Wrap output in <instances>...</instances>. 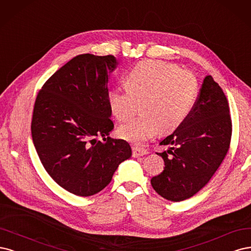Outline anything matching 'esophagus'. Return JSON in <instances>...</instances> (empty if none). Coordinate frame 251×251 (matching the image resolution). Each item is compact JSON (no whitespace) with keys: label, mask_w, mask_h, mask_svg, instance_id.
Here are the masks:
<instances>
[{"label":"esophagus","mask_w":251,"mask_h":251,"mask_svg":"<svg viewBox=\"0 0 251 251\" xmlns=\"http://www.w3.org/2000/svg\"><path fill=\"white\" fill-rule=\"evenodd\" d=\"M148 151L147 149H145L143 147H132V156L133 157H139V156H143L145 154H147Z\"/></svg>","instance_id":"esophagus-1"}]
</instances>
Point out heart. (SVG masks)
Wrapping results in <instances>:
<instances>
[{
    "mask_svg": "<svg viewBox=\"0 0 251 251\" xmlns=\"http://www.w3.org/2000/svg\"><path fill=\"white\" fill-rule=\"evenodd\" d=\"M126 79L128 88H114L109 104L121 122L131 119L142 104L143 114L118 131L131 143L147 141L159 130H174L187 119L198 95L196 76L170 62L143 60L129 71Z\"/></svg>",
    "mask_w": 251,
    "mask_h": 251,
    "instance_id": "b5f03b06",
    "label": "heart"
}]
</instances>
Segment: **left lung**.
<instances>
[{
    "mask_svg": "<svg viewBox=\"0 0 251 251\" xmlns=\"http://www.w3.org/2000/svg\"><path fill=\"white\" fill-rule=\"evenodd\" d=\"M231 118L222 88L209 75L203 80L193 109L176 130L159 143L164 171L152 177L153 189L178 202L195 195L211 180L229 150Z\"/></svg>",
    "mask_w": 251,
    "mask_h": 251,
    "instance_id": "obj_1",
    "label": "left lung"
}]
</instances>
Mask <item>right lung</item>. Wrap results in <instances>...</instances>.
<instances>
[{
	"instance_id": "obj_1",
	"label": "right lung",
	"mask_w": 251,
	"mask_h": 251,
	"mask_svg": "<svg viewBox=\"0 0 251 251\" xmlns=\"http://www.w3.org/2000/svg\"><path fill=\"white\" fill-rule=\"evenodd\" d=\"M116 67L112 55H78L55 72L36 97L31 133L38 157L54 181L77 196L102 191L131 156L126 141L104 137L114 129L107 84Z\"/></svg>"
}]
</instances>
